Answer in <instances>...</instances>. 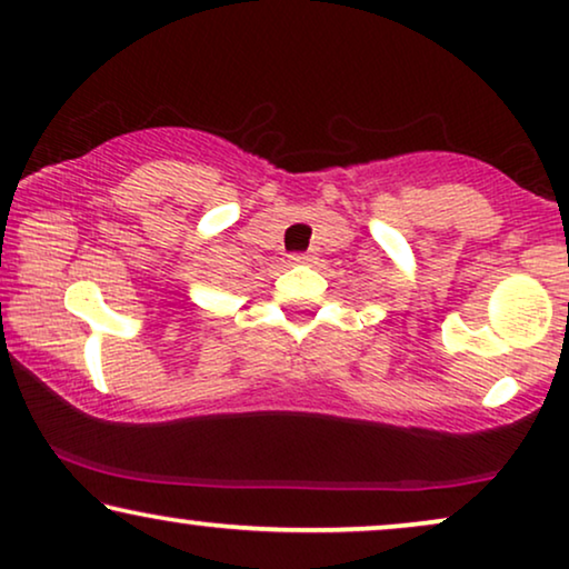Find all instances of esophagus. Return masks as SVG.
I'll return each mask as SVG.
<instances>
[{
  "mask_svg": "<svg viewBox=\"0 0 569 569\" xmlns=\"http://www.w3.org/2000/svg\"><path fill=\"white\" fill-rule=\"evenodd\" d=\"M310 256L308 253H292L290 256V263H308Z\"/></svg>",
  "mask_w": 569,
  "mask_h": 569,
  "instance_id": "obj_1",
  "label": "esophagus"
}]
</instances>
